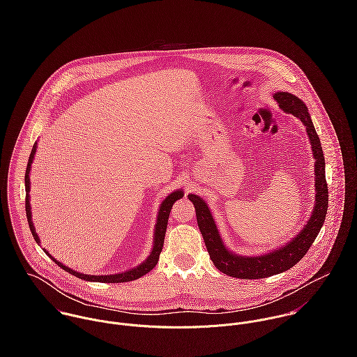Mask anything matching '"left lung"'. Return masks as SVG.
Returning a JSON list of instances; mask_svg holds the SVG:
<instances>
[{
	"label": "left lung",
	"instance_id": "8db88e82",
	"mask_svg": "<svg viewBox=\"0 0 357 357\" xmlns=\"http://www.w3.org/2000/svg\"><path fill=\"white\" fill-rule=\"evenodd\" d=\"M273 99L284 112L297 116L306 128V135L312 146V155L314 158V206L304 228L291 241L268 253L242 255L231 252L225 246L211 211L204 199L198 195L190 194L188 199L195 206L197 221L204 236L207 253L218 271L232 278L262 279L293 268L298 261H301L310 245L314 242L327 214L328 190L326 183L324 155L310 119V114L307 112V107L300 98L289 92H276Z\"/></svg>",
	"mask_w": 357,
	"mask_h": 357
}]
</instances>
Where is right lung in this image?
I'll list each match as a JSON object with an SVG mask.
<instances>
[{
  "label": "right lung",
  "instance_id": "right-lung-1",
  "mask_svg": "<svg viewBox=\"0 0 357 357\" xmlns=\"http://www.w3.org/2000/svg\"><path fill=\"white\" fill-rule=\"evenodd\" d=\"M37 153V142L34 143L33 146V150L30 153V158H29V163H27V169H26V176H24V185H26V215H27V221H29V225H30V231L36 239V242L40 245L41 241L36 232V228H34V224H33V220H31V206H30V170H31V163L34 160V155ZM184 197V192L183 190H177L172 194H169L159 206V210H158V217H156V224H155V229H153V250L150 255L140 264L137 265L136 268H132V269H128L125 272H121V273H114V275H86V273H81V272H77L68 266H66L64 264H61L60 261H57L54 257H52L50 255V252H45V255H50L52 259L54 261V264H57L61 269H64L66 272L79 278V279H84L86 282H99V283H123V282H130V280H136L142 276H144L146 273H149L153 266L156 265L158 259H159V255L162 252V248H163V241H165V234H166V227H167V220H169V214H170V210H172V206L174 204V202L180 198Z\"/></svg>",
  "mask_w": 357,
  "mask_h": 357
}]
</instances>
